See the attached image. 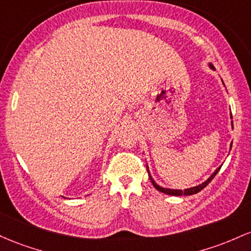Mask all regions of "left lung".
<instances>
[{"label":"left lung","mask_w":251,"mask_h":251,"mask_svg":"<svg viewBox=\"0 0 251 251\" xmlns=\"http://www.w3.org/2000/svg\"><path fill=\"white\" fill-rule=\"evenodd\" d=\"M210 66H211V69H215V67H213L212 65H210ZM232 128H233V123H232ZM231 146H232V145H231ZM221 167H222V166H221ZM221 167H218V168H217L215 173H213L212 176H211L210 178L207 179L206 181H205V182H202V184L198 185V186H194V187H191V188H186V190H184V191H182V190H171V188H163V187H160L159 185H157L156 182L154 181L153 178H151V174H149L148 166H147V171H148V174H149V179H151V184H153V186L155 187L157 191H160V192H162V193H166V194H170V196H191V194H196V193L201 192V191L202 190V188H204V187H206L207 185H209V182L211 181V180H212L213 178H215V176H216V174L218 173L219 170H221Z\"/></svg>","instance_id":"obj_1"}]
</instances>
